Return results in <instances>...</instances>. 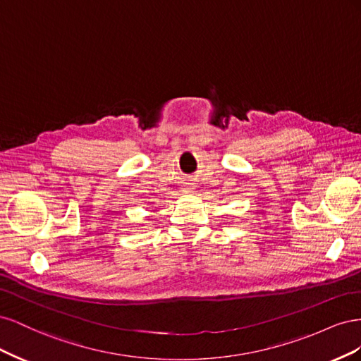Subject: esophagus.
I'll return each mask as SVG.
<instances>
[{
    "instance_id": "1",
    "label": "esophagus",
    "mask_w": 361,
    "mask_h": 361,
    "mask_svg": "<svg viewBox=\"0 0 361 361\" xmlns=\"http://www.w3.org/2000/svg\"><path fill=\"white\" fill-rule=\"evenodd\" d=\"M185 190H190V188H185Z\"/></svg>"
}]
</instances>
